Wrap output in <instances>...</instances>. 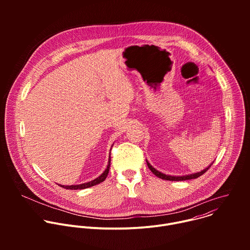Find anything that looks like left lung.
<instances>
[{
	"label": "left lung",
	"instance_id": "obj_1",
	"mask_svg": "<svg viewBox=\"0 0 250 250\" xmlns=\"http://www.w3.org/2000/svg\"><path fill=\"white\" fill-rule=\"evenodd\" d=\"M146 163H147V166H148L149 170H150L155 176L161 178V179H163V180H168V181H185V180H190V179H196V178H198V177H200L201 175H203L205 172L208 171V169L211 166V164H212L213 162H212L209 166H208L207 168H205L204 170H202V171H200V172H198V173H194V174H190V175H185V176H171V175H166V174H164V173L159 172V171L156 170L155 168H153L147 160H146Z\"/></svg>",
	"mask_w": 250,
	"mask_h": 250
}]
</instances>
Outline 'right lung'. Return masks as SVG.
Wrapping results in <instances>:
<instances>
[{"mask_svg": "<svg viewBox=\"0 0 250 250\" xmlns=\"http://www.w3.org/2000/svg\"><path fill=\"white\" fill-rule=\"evenodd\" d=\"M110 165H111V154L109 156V164H108V166H106V169L104 171V173L101 176L96 178L95 180L87 182V183H83V184H80V185H70V186H64V185H59V184L58 185L63 187L64 189H70V190H82V189L90 188V187L95 186L97 184H100V183H102V182H104L105 180V178H106V176H108L109 171H110Z\"/></svg>", "mask_w": 250, "mask_h": 250, "instance_id": "right-lung-1", "label": "right lung"}]
</instances>
